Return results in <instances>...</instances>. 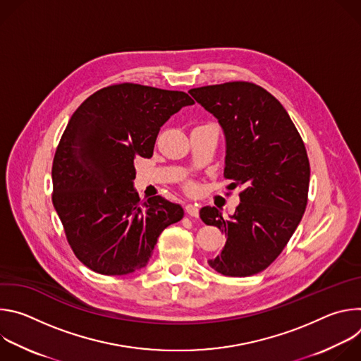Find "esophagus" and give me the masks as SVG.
<instances>
[{
  "mask_svg": "<svg viewBox=\"0 0 361 361\" xmlns=\"http://www.w3.org/2000/svg\"><path fill=\"white\" fill-rule=\"evenodd\" d=\"M185 213L190 216V217H198V205L195 204H185Z\"/></svg>",
  "mask_w": 361,
  "mask_h": 361,
  "instance_id": "34e87169",
  "label": "esophagus"
}]
</instances>
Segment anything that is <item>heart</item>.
I'll use <instances>...</instances> for the list:
<instances>
[{"label": "heart", "mask_w": 361, "mask_h": 361, "mask_svg": "<svg viewBox=\"0 0 361 361\" xmlns=\"http://www.w3.org/2000/svg\"><path fill=\"white\" fill-rule=\"evenodd\" d=\"M195 188H197V187H195V184H192V183H187V184H185V190L190 191V192H194Z\"/></svg>", "instance_id": "heart-1"}]
</instances>
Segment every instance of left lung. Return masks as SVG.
Listing matches in <instances>:
<instances>
[{"label":"left lung","instance_id":"8db88e82","mask_svg":"<svg viewBox=\"0 0 361 361\" xmlns=\"http://www.w3.org/2000/svg\"><path fill=\"white\" fill-rule=\"evenodd\" d=\"M190 94L223 127L227 188H241V202L230 219L210 205L200 210L205 224L227 237L209 264L228 277L257 274L281 254L305 212L310 184L305 145L280 101L260 85L231 81Z\"/></svg>","mask_w":361,"mask_h":361}]
</instances>
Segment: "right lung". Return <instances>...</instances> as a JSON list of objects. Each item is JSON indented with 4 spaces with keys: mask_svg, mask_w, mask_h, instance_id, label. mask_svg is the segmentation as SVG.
Segmentation results:
<instances>
[{
    "mask_svg": "<svg viewBox=\"0 0 361 361\" xmlns=\"http://www.w3.org/2000/svg\"><path fill=\"white\" fill-rule=\"evenodd\" d=\"M194 99L134 82L90 95L70 118L53 161V204L77 259L95 273L142 269L159 235L184 216L160 195L140 200L134 160L149 159L160 127Z\"/></svg>",
    "mask_w": 361,
    "mask_h": 361,
    "instance_id": "obj_1",
    "label": "right lung"
}]
</instances>
